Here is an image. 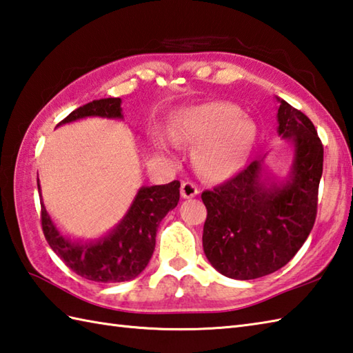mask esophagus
<instances>
[{
    "label": "esophagus",
    "mask_w": 353,
    "mask_h": 353,
    "mask_svg": "<svg viewBox=\"0 0 353 353\" xmlns=\"http://www.w3.org/2000/svg\"><path fill=\"white\" fill-rule=\"evenodd\" d=\"M199 194V188L192 182H183L181 186V196L182 199H192Z\"/></svg>",
    "instance_id": "obj_1"
}]
</instances>
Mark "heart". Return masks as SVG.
<instances>
[{"label": "heart", "mask_w": 353, "mask_h": 353, "mask_svg": "<svg viewBox=\"0 0 353 353\" xmlns=\"http://www.w3.org/2000/svg\"><path fill=\"white\" fill-rule=\"evenodd\" d=\"M170 134L176 142L196 145L192 157L201 174L224 181L241 167L256 127L235 104L215 101L182 110Z\"/></svg>", "instance_id": "obj_1"}]
</instances>
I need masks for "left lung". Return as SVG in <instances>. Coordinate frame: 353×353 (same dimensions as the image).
Returning a JSON list of instances; mask_svg holds the SVG:
<instances>
[{
  "instance_id": "left-lung-1",
  "label": "left lung",
  "mask_w": 353,
  "mask_h": 353,
  "mask_svg": "<svg viewBox=\"0 0 353 353\" xmlns=\"http://www.w3.org/2000/svg\"><path fill=\"white\" fill-rule=\"evenodd\" d=\"M279 101L277 134L292 145L283 181L265 174V156L228 182L203 191L208 209L203 250L221 274L250 281L274 273L292 259L312 230L317 215L323 145L311 119Z\"/></svg>"
}]
</instances>
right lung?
<instances>
[{"instance_id": "1", "label": "right lung", "mask_w": 353, "mask_h": 353, "mask_svg": "<svg viewBox=\"0 0 353 353\" xmlns=\"http://www.w3.org/2000/svg\"><path fill=\"white\" fill-rule=\"evenodd\" d=\"M88 117L123 119L121 99H101L80 106L57 124ZM181 182L142 186L124 219L109 234L94 241H72L62 235L41 201V220L45 239L74 273L94 282H125L142 273L154 252L159 223L181 197ZM37 190L41 194L39 179Z\"/></svg>"}]
</instances>
